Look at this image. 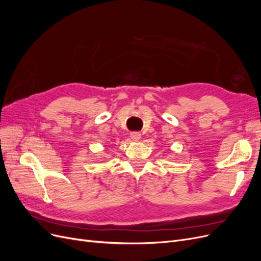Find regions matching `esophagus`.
Segmentation results:
<instances>
[{
  "label": "esophagus",
  "mask_w": 261,
  "mask_h": 261,
  "mask_svg": "<svg viewBox=\"0 0 261 261\" xmlns=\"http://www.w3.org/2000/svg\"><path fill=\"white\" fill-rule=\"evenodd\" d=\"M130 138L134 140V141H138L140 138H141V134L138 133V132H133L130 134Z\"/></svg>",
  "instance_id": "1"
}]
</instances>
